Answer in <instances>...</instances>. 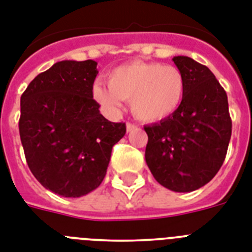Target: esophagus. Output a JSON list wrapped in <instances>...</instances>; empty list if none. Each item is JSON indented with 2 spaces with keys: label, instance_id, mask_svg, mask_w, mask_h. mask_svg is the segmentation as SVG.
Here are the masks:
<instances>
[{
  "label": "esophagus",
  "instance_id": "obj_1",
  "mask_svg": "<svg viewBox=\"0 0 252 252\" xmlns=\"http://www.w3.org/2000/svg\"><path fill=\"white\" fill-rule=\"evenodd\" d=\"M137 129L136 124H132V123H126V132H132V130Z\"/></svg>",
  "mask_w": 252,
  "mask_h": 252
}]
</instances>
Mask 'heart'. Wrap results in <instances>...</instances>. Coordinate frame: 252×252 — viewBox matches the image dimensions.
<instances>
[{"mask_svg": "<svg viewBox=\"0 0 252 252\" xmlns=\"http://www.w3.org/2000/svg\"><path fill=\"white\" fill-rule=\"evenodd\" d=\"M184 93L185 80L179 68L141 61L116 67L108 73V85L95 83L93 87L94 99L108 115H118L124 99L130 101L133 115L146 123L172 115Z\"/></svg>", "mask_w": 252, "mask_h": 252, "instance_id": "obj_1", "label": "heart"}]
</instances>
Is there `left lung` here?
Here are the masks:
<instances>
[{
	"mask_svg": "<svg viewBox=\"0 0 252 252\" xmlns=\"http://www.w3.org/2000/svg\"><path fill=\"white\" fill-rule=\"evenodd\" d=\"M185 80L177 111L145 126V159L154 179L177 193L210 183L225 159L232 136L228 97L214 73L184 55L172 58Z\"/></svg>",
	"mask_w": 252,
	"mask_h": 252,
	"instance_id": "8db88e82",
	"label": "left lung"
}]
</instances>
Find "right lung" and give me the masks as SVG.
I'll use <instances>...</instances> for the list:
<instances>
[{
  "label": "right lung",
  "mask_w": 252,
  "mask_h": 252,
  "mask_svg": "<svg viewBox=\"0 0 252 252\" xmlns=\"http://www.w3.org/2000/svg\"><path fill=\"white\" fill-rule=\"evenodd\" d=\"M97 62L61 61L34 77L20 97L19 133L41 185L66 198L97 189L124 123L108 122L93 99Z\"/></svg>",
  "instance_id": "obj_1"
}]
</instances>
